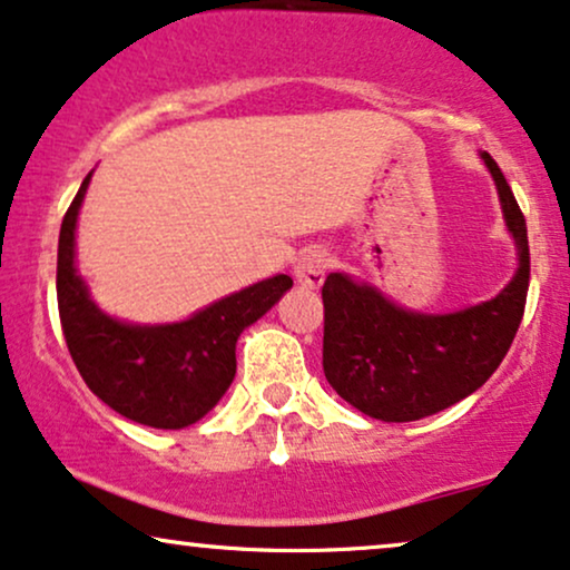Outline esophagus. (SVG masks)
Masks as SVG:
<instances>
[{
    "label": "esophagus",
    "mask_w": 570,
    "mask_h": 570,
    "mask_svg": "<svg viewBox=\"0 0 570 570\" xmlns=\"http://www.w3.org/2000/svg\"><path fill=\"white\" fill-rule=\"evenodd\" d=\"M328 263L331 261L326 249H307L305 255L299 257L297 268H294V278H297L302 286H307V289H318L323 278H326Z\"/></svg>",
    "instance_id": "obj_1"
}]
</instances>
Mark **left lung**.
I'll return each mask as SVG.
<instances>
[{
  "mask_svg": "<svg viewBox=\"0 0 570 570\" xmlns=\"http://www.w3.org/2000/svg\"><path fill=\"white\" fill-rule=\"evenodd\" d=\"M481 157L521 261L494 299L450 315H421L344 273H331L323 284V373L360 413L389 423L434 415L487 384L513 344L529 294V236L500 165L489 153Z\"/></svg>",
  "mask_w": 570,
  "mask_h": 570,
  "instance_id": "8db88e82",
  "label": "left lung"
}]
</instances>
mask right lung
<instances>
[{
  "label": "right lung",
  "mask_w": 570,
  "mask_h": 570,
  "mask_svg": "<svg viewBox=\"0 0 570 570\" xmlns=\"http://www.w3.org/2000/svg\"><path fill=\"white\" fill-rule=\"evenodd\" d=\"M83 178L57 244V307L86 386L115 413L153 429H184L210 413L236 376V338L276 305L292 278L278 273L170 326H128L89 299L76 273L73 239Z\"/></svg>",
  "instance_id": "right-lung-1"
}]
</instances>
